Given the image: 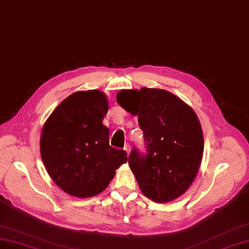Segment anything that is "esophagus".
I'll list each match as a JSON object with an SVG mask.
<instances>
[{
  "instance_id": "esophagus-1",
  "label": "esophagus",
  "mask_w": 249,
  "mask_h": 249,
  "mask_svg": "<svg viewBox=\"0 0 249 249\" xmlns=\"http://www.w3.org/2000/svg\"><path fill=\"white\" fill-rule=\"evenodd\" d=\"M124 149H125V151L127 152V154H130L131 147H130V145H129V144H126V145H125V147H124Z\"/></svg>"
}]
</instances>
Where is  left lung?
I'll return each mask as SVG.
<instances>
[{
	"label": "left lung",
	"mask_w": 249,
	"mask_h": 249,
	"mask_svg": "<svg viewBox=\"0 0 249 249\" xmlns=\"http://www.w3.org/2000/svg\"><path fill=\"white\" fill-rule=\"evenodd\" d=\"M117 101L138 116L147 154L136 147L128 164L146 197L165 203L181 196L195 179L203 155L199 120L190 105L160 89H122Z\"/></svg>",
	"instance_id": "1"
}]
</instances>
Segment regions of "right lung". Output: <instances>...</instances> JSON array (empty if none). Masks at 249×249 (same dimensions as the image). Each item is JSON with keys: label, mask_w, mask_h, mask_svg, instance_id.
Segmentation results:
<instances>
[{"label": "right lung", "mask_w": 249, "mask_h": 249, "mask_svg": "<svg viewBox=\"0 0 249 249\" xmlns=\"http://www.w3.org/2000/svg\"><path fill=\"white\" fill-rule=\"evenodd\" d=\"M108 111L101 90H81L66 98L47 119L40 155L53 181L71 196L88 198L104 191L127 161L125 150L109 146L102 121Z\"/></svg>", "instance_id": "add662e5"}]
</instances>
